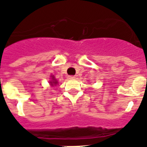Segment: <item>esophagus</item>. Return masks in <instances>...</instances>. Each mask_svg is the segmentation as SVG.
Listing matches in <instances>:
<instances>
[{
    "instance_id": "34e87169",
    "label": "esophagus",
    "mask_w": 147,
    "mask_h": 147,
    "mask_svg": "<svg viewBox=\"0 0 147 147\" xmlns=\"http://www.w3.org/2000/svg\"><path fill=\"white\" fill-rule=\"evenodd\" d=\"M69 79H71V80H73V79H75V78H76V76H69Z\"/></svg>"
}]
</instances>
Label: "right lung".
<instances>
[{"label": "right lung", "instance_id": "1", "mask_svg": "<svg viewBox=\"0 0 147 147\" xmlns=\"http://www.w3.org/2000/svg\"><path fill=\"white\" fill-rule=\"evenodd\" d=\"M51 77L52 80H51V81L49 82V83H50V84L51 85V86H56V85L57 84V83H58V82H57V81L55 79V76H51Z\"/></svg>", "mask_w": 147, "mask_h": 147}]
</instances>
